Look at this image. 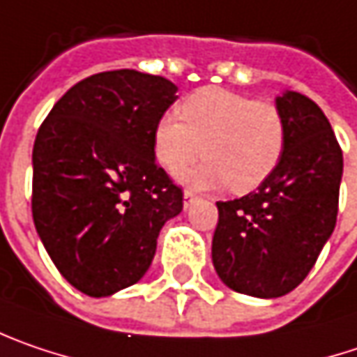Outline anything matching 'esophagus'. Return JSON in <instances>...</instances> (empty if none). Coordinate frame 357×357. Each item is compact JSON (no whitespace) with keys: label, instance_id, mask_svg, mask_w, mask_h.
<instances>
[{"label":"esophagus","instance_id":"1","mask_svg":"<svg viewBox=\"0 0 357 357\" xmlns=\"http://www.w3.org/2000/svg\"><path fill=\"white\" fill-rule=\"evenodd\" d=\"M194 198H196V196H194V194H192L190 190H185V192H183V206L188 208V206H190V204L194 202Z\"/></svg>","mask_w":357,"mask_h":357}]
</instances>
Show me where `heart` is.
Wrapping results in <instances>:
<instances>
[{
  "label": "heart",
  "instance_id": "obj_1",
  "mask_svg": "<svg viewBox=\"0 0 357 357\" xmlns=\"http://www.w3.org/2000/svg\"><path fill=\"white\" fill-rule=\"evenodd\" d=\"M179 113L159 119L155 158L176 176L202 151L206 161L185 176L198 188L228 185L234 194L252 192L283 158L287 123L273 100L206 86L185 96Z\"/></svg>",
  "mask_w": 357,
  "mask_h": 357
}]
</instances>
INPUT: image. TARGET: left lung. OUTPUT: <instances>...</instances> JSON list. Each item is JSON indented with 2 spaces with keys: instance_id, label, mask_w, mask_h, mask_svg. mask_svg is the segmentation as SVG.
<instances>
[{
  "instance_id": "8db88e82",
  "label": "left lung",
  "mask_w": 357,
  "mask_h": 357,
  "mask_svg": "<svg viewBox=\"0 0 357 357\" xmlns=\"http://www.w3.org/2000/svg\"><path fill=\"white\" fill-rule=\"evenodd\" d=\"M284 153L257 192L216 202L212 261L230 289L273 299L313 268L337 220L344 155L324 111L305 95L277 98Z\"/></svg>"
}]
</instances>
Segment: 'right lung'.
<instances>
[{
	"label": "right lung",
	"mask_w": 357,
	"mask_h": 357,
	"mask_svg": "<svg viewBox=\"0 0 357 357\" xmlns=\"http://www.w3.org/2000/svg\"><path fill=\"white\" fill-rule=\"evenodd\" d=\"M163 76L111 70L62 96L33 141L32 216L60 275L91 297L135 284L183 192L155 161L153 133L178 98Z\"/></svg>",
	"instance_id": "obj_1"
}]
</instances>
